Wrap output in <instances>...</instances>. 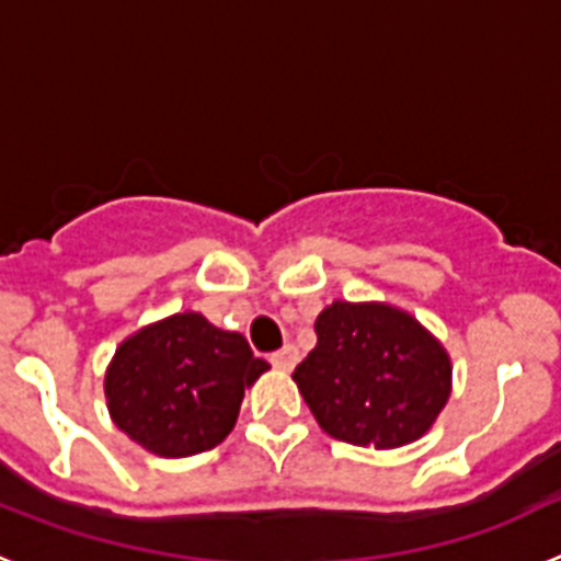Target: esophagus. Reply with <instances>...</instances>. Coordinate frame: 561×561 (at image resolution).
<instances>
[{
    "instance_id": "obj_1",
    "label": "esophagus",
    "mask_w": 561,
    "mask_h": 561,
    "mask_svg": "<svg viewBox=\"0 0 561 561\" xmlns=\"http://www.w3.org/2000/svg\"><path fill=\"white\" fill-rule=\"evenodd\" d=\"M270 362L275 365V368L291 370L297 365V348H295V345H284V348L275 351V354L270 356Z\"/></svg>"
}]
</instances>
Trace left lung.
I'll use <instances>...</instances> for the list:
<instances>
[{"label":"left lung","instance_id":"8db88e82","mask_svg":"<svg viewBox=\"0 0 561 561\" xmlns=\"http://www.w3.org/2000/svg\"><path fill=\"white\" fill-rule=\"evenodd\" d=\"M291 379L317 424L354 447L421 438L449 399V356L413 317L381 304H334Z\"/></svg>","mask_w":561,"mask_h":561}]
</instances>
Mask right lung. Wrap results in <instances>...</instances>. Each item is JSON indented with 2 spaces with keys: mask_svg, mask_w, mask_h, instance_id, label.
<instances>
[{
  "mask_svg": "<svg viewBox=\"0 0 561 561\" xmlns=\"http://www.w3.org/2000/svg\"><path fill=\"white\" fill-rule=\"evenodd\" d=\"M266 368L236 331L173 314L114 354L108 410L128 438L162 458L207 453L236 427L244 388Z\"/></svg>",
  "mask_w": 561,
  "mask_h": 561,
  "instance_id": "1",
  "label": "right lung"
}]
</instances>
